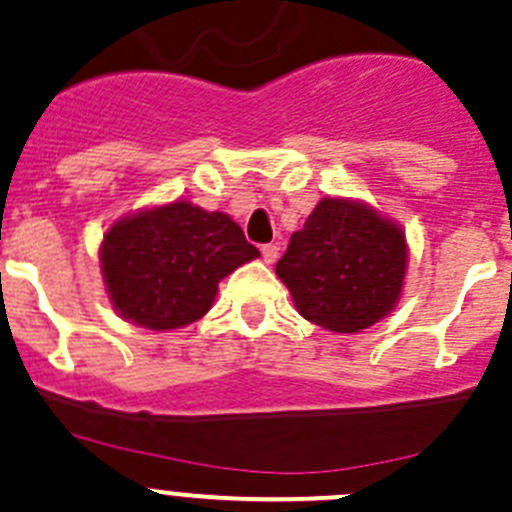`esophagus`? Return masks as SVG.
<instances>
[{"instance_id": "esophagus-1", "label": "esophagus", "mask_w": 512, "mask_h": 512, "mask_svg": "<svg viewBox=\"0 0 512 512\" xmlns=\"http://www.w3.org/2000/svg\"><path fill=\"white\" fill-rule=\"evenodd\" d=\"M261 254H263V261L266 263H276V258H278V246H273V244H266L261 249Z\"/></svg>"}]
</instances>
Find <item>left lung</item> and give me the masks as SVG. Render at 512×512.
Segmentation results:
<instances>
[{
  "label": "left lung",
  "instance_id": "8db88e82",
  "mask_svg": "<svg viewBox=\"0 0 512 512\" xmlns=\"http://www.w3.org/2000/svg\"><path fill=\"white\" fill-rule=\"evenodd\" d=\"M406 273L403 226L351 196L318 201L276 263L296 311L333 333H358L386 318L401 301Z\"/></svg>",
  "mask_w": 512,
  "mask_h": 512
}]
</instances>
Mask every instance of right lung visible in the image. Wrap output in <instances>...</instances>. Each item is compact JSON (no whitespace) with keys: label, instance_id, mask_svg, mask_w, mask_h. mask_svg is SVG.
Returning a JSON list of instances; mask_svg holds the SVG:
<instances>
[{"label":"right lung","instance_id":"obj_1","mask_svg":"<svg viewBox=\"0 0 512 512\" xmlns=\"http://www.w3.org/2000/svg\"><path fill=\"white\" fill-rule=\"evenodd\" d=\"M258 256L229 214L186 199L119 216L99 244L111 308L149 331H174L204 318L221 278Z\"/></svg>","mask_w":512,"mask_h":512}]
</instances>
